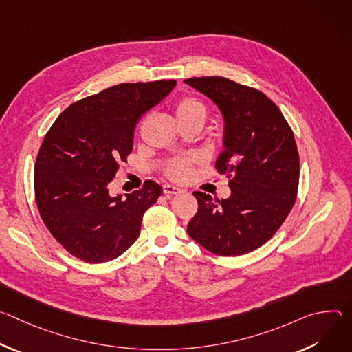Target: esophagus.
<instances>
[{
  "instance_id": "obj_1",
  "label": "esophagus",
  "mask_w": 352,
  "mask_h": 352,
  "mask_svg": "<svg viewBox=\"0 0 352 352\" xmlns=\"http://www.w3.org/2000/svg\"><path fill=\"white\" fill-rule=\"evenodd\" d=\"M163 192H164L166 195H177V193H181L182 189L178 188V186H175V185L166 184V185H163Z\"/></svg>"
}]
</instances>
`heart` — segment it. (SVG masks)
<instances>
[{"label":"heart","instance_id":"b5f03b06","mask_svg":"<svg viewBox=\"0 0 352 352\" xmlns=\"http://www.w3.org/2000/svg\"><path fill=\"white\" fill-rule=\"evenodd\" d=\"M175 114H177L178 121L181 122V125L190 122V121L205 122V120L209 114V109L200 98L193 97V96H185V97L179 98V102L177 103ZM166 173L168 177H171L174 179H178V181L186 179L192 173V162L188 159L173 160L167 166Z\"/></svg>","mask_w":352,"mask_h":352}]
</instances>
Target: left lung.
Returning a JSON list of instances; mask_svg holds the SVG:
<instances>
[{"label": "left lung", "mask_w": 352, "mask_h": 352, "mask_svg": "<svg viewBox=\"0 0 352 352\" xmlns=\"http://www.w3.org/2000/svg\"><path fill=\"white\" fill-rule=\"evenodd\" d=\"M208 96L224 118V150L216 162L230 178L231 195L193 192L197 213L188 234L220 256H239L266 243L289 214L299 182L292 129L272 100L221 76L184 80Z\"/></svg>", "instance_id": "left-lung-1"}]
</instances>
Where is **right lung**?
Returning <instances> with one entry per match:
<instances>
[{"instance_id": "obj_1", "label": "right lung", "mask_w": 352, "mask_h": 352, "mask_svg": "<svg viewBox=\"0 0 352 352\" xmlns=\"http://www.w3.org/2000/svg\"><path fill=\"white\" fill-rule=\"evenodd\" d=\"M175 85L111 86L71 104L44 136L34 164L37 209L48 231L78 259L109 262L138 239L142 217L162 186L146 181L125 197L111 196L109 186L132 152L138 120Z\"/></svg>"}]
</instances>
